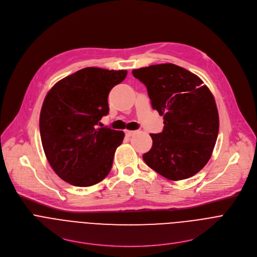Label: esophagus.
I'll return each mask as SVG.
<instances>
[{"instance_id":"obj_1","label":"esophagus","mask_w":257,"mask_h":257,"mask_svg":"<svg viewBox=\"0 0 257 257\" xmlns=\"http://www.w3.org/2000/svg\"><path fill=\"white\" fill-rule=\"evenodd\" d=\"M136 132H137V131H132V130H125V134H126V136H128V137H130V136H132V135L136 134Z\"/></svg>"}]
</instances>
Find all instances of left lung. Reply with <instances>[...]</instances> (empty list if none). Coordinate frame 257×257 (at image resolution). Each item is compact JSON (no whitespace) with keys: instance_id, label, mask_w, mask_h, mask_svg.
Instances as JSON below:
<instances>
[{"instance_id":"8db88e82","label":"left lung","mask_w":257,"mask_h":257,"mask_svg":"<svg viewBox=\"0 0 257 257\" xmlns=\"http://www.w3.org/2000/svg\"><path fill=\"white\" fill-rule=\"evenodd\" d=\"M147 88L151 106L163 116V131L150 134L143 160L170 181L189 179L207 164L219 131L215 98L195 73L174 63L132 70Z\"/></svg>"}]
</instances>
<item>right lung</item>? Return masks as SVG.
Returning <instances> with one entry per match:
<instances>
[{
	"label": "right lung",
	"mask_w": 257,
	"mask_h": 257,
	"mask_svg": "<svg viewBox=\"0 0 257 257\" xmlns=\"http://www.w3.org/2000/svg\"><path fill=\"white\" fill-rule=\"evenodd\" d=\"M127 70L85 67L60 79L47 93L40 112V136L54 173L75 187H91L110 173L124 132L98 128L109 113L111 90Z\"/></svg>",
	"instance_id": "obj_1"
}]
</instances>
